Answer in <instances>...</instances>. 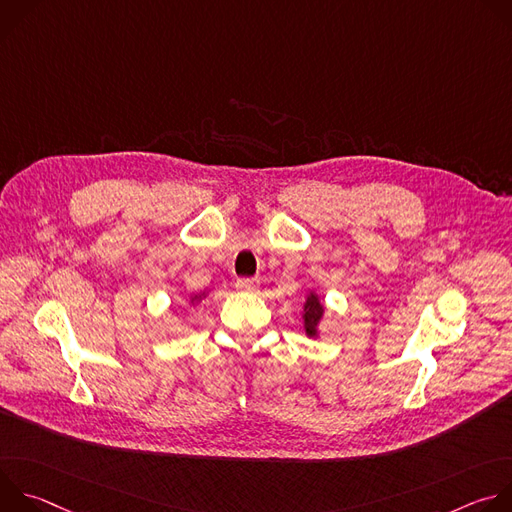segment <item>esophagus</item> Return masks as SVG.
Wrapping results in <instances>:
<instances>
[{"label": "esophagus", "instance_id": "34e87169", "mask_svg": "<svg viewBox=\"0 0 512 512\" xmlns=\"http://www.w3.org/2000/svg\"><path fill=\"white\" fill-rule=\"evenodd\" d=\"M257 287H259L257 279H239L237 281V289L241 291V294H255Z\"/></svg>", "mask_w": 512, "mask_h": 512}]
</instances>
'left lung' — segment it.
Here are the masks:
<instances>
[{
	"label": "left lung",
	"mask_w": 512,
	"mask_h": 512,
	"mask_svg": "<svg viewBox=\"0 0 512 512\" xmlns=\"http://www.w3.org/2000/svg\"><path fill=\"white\" fill-rule=\"evenodd\" d=\"M326 314V306L322 302V298L316 294L314 289L306 291V298H304V306H302V326L308 338H320V324L324 320Z\"/></svg>",
	"instance_id": "left-lung-1"
}]
</instances>
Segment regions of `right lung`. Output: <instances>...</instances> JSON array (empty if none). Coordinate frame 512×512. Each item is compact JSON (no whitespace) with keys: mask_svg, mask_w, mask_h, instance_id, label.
I'll return each mask as SVG.
<instances>
[{"mask_svg":"<svg viewBox=\"0 0 512 512\" xmlns=\"http://www.w3.org/2000/svg\"><path fill=\"white\" fill-rule=\"evenodd\" d=\"M206 296H208V291H200V294H190V296H188V302H190L192 306H196V304H200Z\"/></svg>","mask_w":512,"mask_h":512,"instance_id":"right-lung-1","label":"right lung"}]
</instances>
